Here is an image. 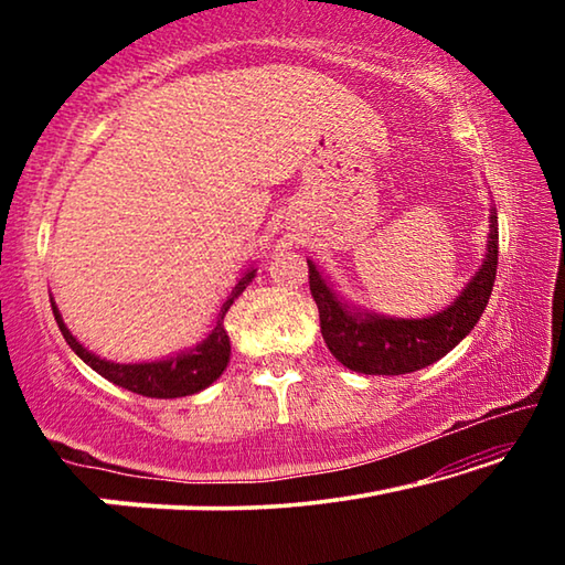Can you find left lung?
Masks as SVG:
<instances>
[{"label":"left lung","instance_id":"1","mask_svg":"<svg viewBox=\"0 0 565 565\" xmlns=\"http://www.w3.org/2000/svg\"><path fill=\"white\" fill-rule=\"evenodd\" d=\"M486 259L451 306L426 319H391L341 301L331 284L309 264L311 296L319 306L321 337L343 366L369 376H398L426 369L458 347L481 319L499 266V216L491 209Z\"/></svg>","mask_w":565,"mask_h":565}]
</instances>
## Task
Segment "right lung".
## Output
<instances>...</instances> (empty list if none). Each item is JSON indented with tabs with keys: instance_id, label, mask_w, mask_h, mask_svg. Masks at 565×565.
<instances>
[{
	"instance_id": "right-lung-1",
	"label": "right lung",
	"mask_w": 565,
	"mask_h": 565,
	"mask_svg": "<svg viewBox=\"0 0 565 565\" xmlns=\"http://www.w3.org/2000/svg\"><path fill=\"white\" fill-rule=\"evenodd\" d=\"M256 276V269H246L242 274V279L236 281L232 294L226 296V301L222 303V311H218L216 327L209 337L196 343L194 349L181 351L171 359H161V361H147V363H114L107 359H99L97 353H92L89 349H84L79 341L72 337V331L66 329V323L62 321V313L56 309V303L52 301V311L54 319L60 323V331L64 341L70 343L72 351L79 356L87 366L97 371L99 376H104L111 384H117L127 391H134L139 396H149V398H179V396H191L204 391L206 386H212L214 381L224 374L228 356H232V343H228L226 329H224V317L226 311L232 309V303L242 296L252 279Z\"/></svg>"
}]
</instances>
